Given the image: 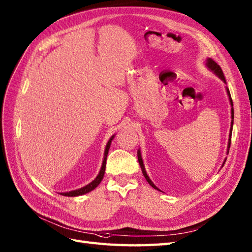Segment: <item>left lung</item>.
Returning <instances> with one entry per match:
<instances>
[{"label": "left lung", "mask_w": 252, "mask_h": 252, "mask_svg": "<svg viewBox=\"0 0 252 252\" xmlns=\"http://www.w3.org/2000/svg\"><path fill=\"white\" fill-rule=\"evenodd\" d=\"M206 66H207V68L209 69V70H210L211 72L215 73L216 76H218L219 78H220V79L222 80V81H223L224 83L226 84L225 77H224L222 69H221V67L219 66L218 63H217L215 61H212L211 58H207V61H206ZM225 89H226V93H227L228 99H229V104H231V107H232V108H231V118H232V121H231V129H229L228 143H227V152H226V154H228V152H229V147H231V137H232V131H233V123H234V108H233V100H232V97H231V93H229V90H228V88H227V87H225ZM137 158H138V163H140V165H141L142 172H143L144 176H145V179H146V181H147L148 183H149V185H151L152 187H154L155 189L160 190V189H158V187L153 183V181H152L151 179H149V176L147 175V172H146V170H145V165H144V162H143V158H142L141 149H138V151H137ZM225 161H226V158L224 159L222 167L224 165V163H225Z\"/></svg>", "instance_id": "obj_1"}]
</instances>
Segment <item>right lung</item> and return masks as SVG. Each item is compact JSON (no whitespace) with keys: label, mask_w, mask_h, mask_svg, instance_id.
<instances>
[{"label":"right lung","mask_w":252,"mask_h":252,"mask_svg":"<svg viewBox=\"0 0 252 252\" xmlns=\"http://www.w3.org/2000/svg\"><path fill=\"white\" fill-rule=\"evenodd\" d=\"M115 138V135H112L109 141L107 142V145L105 148V152H104V159H103V163H101V167L99 170V173L97 174V176L89 183L88 185H85L84 187H81V189H74V190H70V191H66V192H61V195L63 196H68V197H77V196H81L84 194H88V192L92 191L94 189H96L99 185V183L101 182L104 178V174H105V169H106V160H107V155H108V151L110 148V144L112 142V140Z\"/></svg>","instance_id":"1"}]
</instances>
